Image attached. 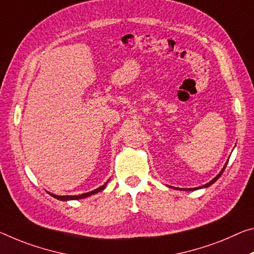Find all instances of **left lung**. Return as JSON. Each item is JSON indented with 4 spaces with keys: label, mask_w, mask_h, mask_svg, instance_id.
Masks as SVG:
<instances>
[{
    "label": "left lung",
    "mask_w": 254,
    "mask_h": 254,
    "mask_svg": "<svg viewBox=\"0 0 254 254\" xmlns=\"http://www.w3.org/2000/svg\"><path fill=\"white\" fill-rule=\"evenodd\" d=\"M226 165H227V164H226ZM226 165H225V166H224V168H223V170H221V172L219 173V174H218V175H217V176H216V178H215L214 180H211V181H210V182H209V183H207V184H204V185H203V187H200V188H207V187H209V185H211L212 183H215V182H216V181H217V180H218V179L220 178V175H221V174H223V172L225 171V168H226ZM188 190H195V189H188Z\"/></svg>",
    "instance_id": "left-lung-1"
}]
</instances>
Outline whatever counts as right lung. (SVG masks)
I'll return each mask as SVG.
<instances>
[{
  "mask_svg": "<svg viewBox=\"0 0 254 254\" xmlns=\"http://www.w3.org/2000/svg\"><path fill=\"white\" fill-rule=\"evenodd\" d=\"M107 185V182L102 185V187L96 189V190L91 191V192H88V193H83V194H80V195H56V194H52V193H50V194L52 196H54V198L59 199V200H62V201H66V200H76V199H82V198H87V196H89L91 194H95V193H98L99 191H102L105 189V187Z\"/></svg>",
  "mask_w": 254,
  "mask_h": 254,
  "instance_id": "1",
  "label": "right lung"
}]
</instances>
